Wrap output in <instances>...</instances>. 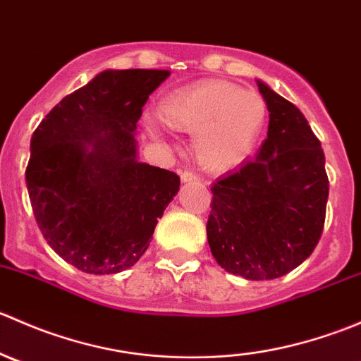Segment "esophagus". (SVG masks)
Masks as SVG:
<instances>
[{
    "mask_svg": "<svg viewBox=\"0 0 361 361\" xmlns=\"http://www.w3.org/2000/svg\"><path fill=\"white\" fill-rule=\"evenodd\" d=\"M201 178H199V174H195L194 171H183L181 173V181L183 183H190V181H199Z\"/></svg>",
    "mask_w": 361,
    "mask_h": 361,
    "instance_id": "esophagus-1",
    "label": "esophagus"
}]
</instances>
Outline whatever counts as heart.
Instances as JSON below:
<instances>
[{
	"label": "heart",
	"instance_id": "heart-1",
	"mask_svg": "<svg viewBox=\"0 0 361 361\" xmlns=\"http://www.w3.org/2000/svg\"><path fill=\"white\" fill-rule=\"evenodd\" d=\"M159 113L173 129L195 134V154L204 167L227 171L251 154L267 104L257 92L234 83L202 82L167 96Z\"/></svg>",
	"mask_w": 361,
	"mask_h": 361
}]
</instances>
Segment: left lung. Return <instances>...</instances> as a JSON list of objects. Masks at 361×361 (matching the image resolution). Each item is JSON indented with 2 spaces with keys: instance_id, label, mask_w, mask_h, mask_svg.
I'll use <instances>...</instances> for the list:
<instances>
[{
  "instance_id": "1",
  "label": "left lung",
  "mask_w": 361,
  "mask_h": 361,
  "mask_svg": "<svg viewBox=\"0 0 361 361\" xmlns=\"http://www.w3.org/2000/svg\"><path fill=\"white\" fill-rule=\"evenodd\" d=\"M257 83L267 137L257 157L214 181L206 225L218 265L251 281L281 278L314 251L329 199L325 154L305 116Z\"/></svg>"
}]
</instances>
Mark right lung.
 Returning a JSON list of instances; mask_svg holds the SVG:
<instances>
[{"label": "right lung", "instance_id": "1", "mask_svg": "<svg viewBox=\"0 0 361 361\" xmlns=\"http://www.w3.org/2000/svg\"><path fill=\"white\" fill-rule=\"evenodd\" d=\"M166 69L99 73L39 122L25 167L43 238L89 274H116L145 253L180 176L137 160L134 130Z\"/></svg>", "mask_w": 361, "mask_h": 361}]
</instances>
